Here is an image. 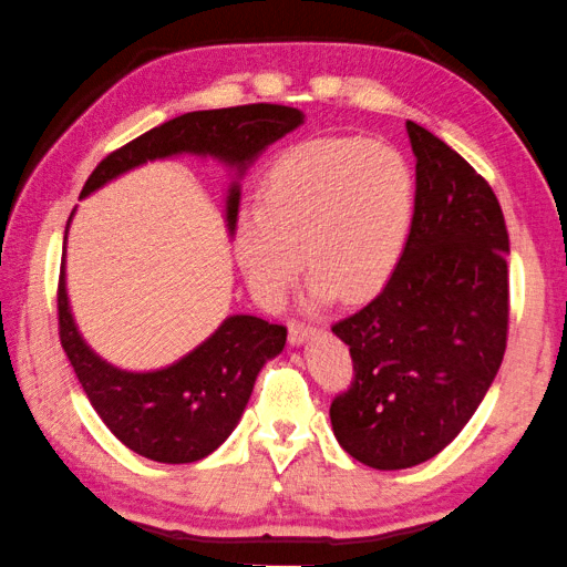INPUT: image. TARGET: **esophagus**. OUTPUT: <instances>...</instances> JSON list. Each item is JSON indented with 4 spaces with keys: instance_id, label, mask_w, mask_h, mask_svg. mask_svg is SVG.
I'll return each instance as SVG.
<instances>
[{
    "instance_id": "1",
    "label": "esophagus",
    "mask_w": 567,
    "mask_h": 567,
    "mask_svg": "<svg viewBox=\"0 0 567 567\" xmlns=\"http://www.w3.org/2000/svg\"><path fill=\"white\" fill-rule=\"evenodd\" d=\"M311 333H313V329L306 327V323L289 321V341H291V344H303V341L309 339Z\"/></svg>"
}]
</instances>
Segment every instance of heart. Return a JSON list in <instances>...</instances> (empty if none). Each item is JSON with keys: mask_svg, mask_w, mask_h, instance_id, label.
<instances>
[{"mask_svg": "<svg viewBox=\"0 0 567 567\" xmlns=\"http://www.w3.org/2000/svg\"><path fill=\"white\" fill-rule=\"evenodd\" d=\"M414 208V171L394 145L357 135L311 137L286 147L266 173L261 203L238 210L234 250L266 309L286 301L303 261L313 268L309 303L339 293L371 299L402 264Z\"/></svg>", "mask_w": 567, "mask_h": 567, "instance_id": "b5f03b06", "label": "heart"}]
</instances>
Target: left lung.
<instances>
[{
    "mask_svg": "<svg viewBox=\"0 0 567 567\" xmlns=\"http://www.w3.org/2000/svg\"><path fill=\"white\" fill-rule=\"evenodd\" d=\"M416 208L402 264L382 293L331 331L354 379L331 402V426L374 470L432 460L470 422L503 364L509 238L497 196L430 130L406 120Z\"/></svg>",
    "mask_w": 567,
    "mask_h": 567,
    "instance_id": "8db88e82",
    "label": "left lung"
}]
</instances>
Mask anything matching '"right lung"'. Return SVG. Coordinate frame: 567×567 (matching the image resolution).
I'll use <instances>...</instances> for the list:
<instances>
[{"mask_svg": "<svg viewBox=\"0 0 567 567\" xmlns=\"http://www.w3.org/2000/svg\"><path fill=\"white\" fill-rule=\"evenodd\" d=\"M301 123V110L268 102L185 113L110 153L92 171L80 196H90L117 175L147 161L181 153L213 155L244 175L258 153ZM238 203L240 188L234 181L226 198L230 234ZM58 319L62 349L92 410L127 450L165 465L198 462L218 450L236 430L258 371L268 359L281 354L286 344V327L281 323L236 313L223 321L200 347L171 367L155 371L117 369L100 359L74 327L64 266L58 286Z\"/></svg>", "mask_w": 567, "mask_h": 567, "instance_id": "add662e5", "label": "right lung"}]
</instances>
